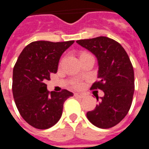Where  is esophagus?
Wrapping results in <instances>:
<instances>
[{"instance_id": "obj_1", "label": "esophagus", "mask_w": 149, "mask_h": 149, "mask_svg": "<svg viewBox=\"0 0 149 149\" xmlns=\"http://www.w3.org/2000/svg\"><path fill=\"white\" fill-rule=\"evenodd\" d=\"M74 96L76 97H78V98H84V94H81V93H75Z\"/></svg>"}]
</instances>
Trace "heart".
<instances>
[{
	"label": "heart",
	"mask_w": 149,
	"mask_h": 149,
	"mask_svg": "<svg viewBox=\"0 0 149 149\" xmlns=\"http://www.w3.org/2000/svg\"><path fill=\"white\" fill-rule=\"evenodd\" d=\"M85 54V53H84ZM82 55H84V54H82ZM72 85H73V87L77 88H81L82 86V84H81V82H79V81H74L73 83H72Z\"/></svg>",
	"instance_id": "heart-1"
}]
</instances>
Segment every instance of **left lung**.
<instances>
[{"label":"left lung","instance_id":"obj_1","mask_svg":"<svg viewBox=\"0 0 149 149\" xmlns=\"http://www.w3.org/2000/svg\"><path fill=\"white\" fill-rule=\"evenodd\" d=\"M77 43L97 57L99 81L91 89H100L104 93L95 109L87 112V118L98 128H112L125 118L131 107L135 86L130 59L125 49L109 37L79 40Z\"/></svg>","mask_w":149,"mask_h":149}]
</instances>
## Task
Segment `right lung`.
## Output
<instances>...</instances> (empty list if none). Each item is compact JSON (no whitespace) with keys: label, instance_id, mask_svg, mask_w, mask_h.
<instances>
[{"label":"right lung","instance_id":"1","mask_svg":"<svg viewBox=\"0 0 149 149\" xmlns=\"http://www.w3.org/2000/svg\"><path fill=\"white\" fill-rule=\"evenodd\" d=\"M74 40L51 42L33 41L19 56L13 72V94L21 116L29 125L47 129L61 118L63 104L73 93L63 89L49 92L46 81L56 73L63 52Z\"/></svg>","mask_w":149,"mask_h":149}]
</instances>
